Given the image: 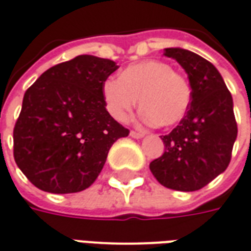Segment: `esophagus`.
I'll return each instance as SVG.
<instances>
[{
  "label": "esophagus",
  "instance_id": "obj_1",
  "mask_svg": "<svg viewBox=\"0 0 251 251\" xmlns=\"http://www.w3.org/2000/svg\"><path fill=\"white\" fill-rule=\"evenodd\" d=\"M129 135H131L132 138H135V139H139V138H143V136H145V132H143V131H131Z\"/></svg>",
  "mask_w": 251,
  "mask_h": 251
}]
</instances>
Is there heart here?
Returning a JSON list of instances; mask_svg holds the SVG:
<instances>
[{"mask_svg": "<svg viewBox=\"0 0 251 251\" xmlns=\"http://www.w3.org/2000/svg\"><path fill=\"white\" fill-rule=\"evenodd\" d=\"M102 97L106 111L117 122L128 119L139 99L145 122L173 127L189 109L192 89L168 63L150 59L128 66L120 78H108L102 83Z\"/></svg>", "mask_w": 251, "mask_h": 251, "instance_id": "b5f03b06", "label": "heart"}]
</instances>
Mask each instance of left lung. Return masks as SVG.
<instances>
[{
    "mask_svg": "<svg viewBox=\"0 0 251 251\" xmlns=\"http://www.w3.org/2000/svg\"><path fill=\"white\" fill-rule=\"evenodd\" d=\"M163 54L186 72L192 100L178 126L161 136L165 152L150 163V170L169 189L199 191L231 161L238 134L232 97L216 67L200 55L184 49H165Z\"/></svg>",
    "mask_w": 251,
    "mask_h": 251,
    "instance_id": "left-lung-1",
    "label": "left lung"
}]
</instances>
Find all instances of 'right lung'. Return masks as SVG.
Returning a JSON list of instances; mask_svg holds the SVG:
<instances>
[{
	"label": "right lung",
	"mask_w": 251,
	"mask_h": 251,
	"mask_svg": "<svg viewBox=\"0 0 251 251\" xmlns=\"http://www.w3.org/2000/svg\"><path fill=\"white\" fill-rule=\"evenodd\" d=\"M117 67L113 60L78 55L26 89L13 129V157L36 188L62 195L86 189L112 145L128 136L102 97V83Z\"/></svg>",
	"instance_id": "add662e5"
}]
</instances>
